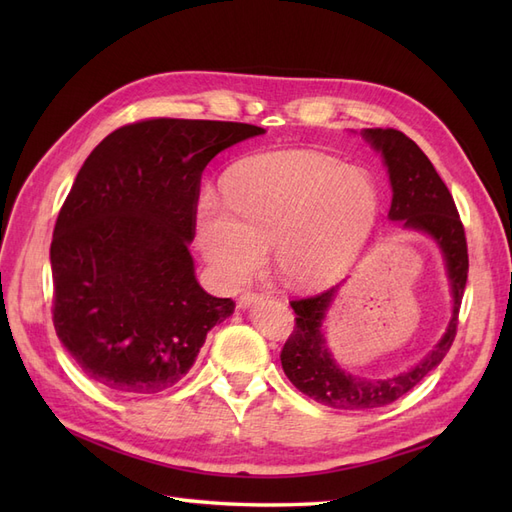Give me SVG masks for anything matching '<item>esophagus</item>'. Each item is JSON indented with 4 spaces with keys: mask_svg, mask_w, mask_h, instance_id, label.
Wrapping results in <instances>:
<instances>
[{
    "mask_svg": "<svg viewBox=\"0 0 512 512\" xmlns=\"http://www.w3.org/2000/svg\"><path fill=\"white\" fill-rule=\"evenodd\" d=\"M262 299V294L260 292H256V290H247V292H243L241 297H239V301H237V305L239 307H247V305H252V303H256V301H260Z\"/></svg>",
    "mask_w": 512,
    "mask_h": 512,
    "instance_id": "34e87169",
    "label": "esophagus"
}]
</instances>
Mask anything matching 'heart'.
<instances>
[{"mask_svg":"<svg viewBox=\"0 0 512 512\" xmlns=\"http://www.w3.org/2000/svg\"><path fill=\"white\" fill-rule=\"evenodd\" d=\"M228 203L205 194L196 235L218 280L237 288L275 247V265L294 288H320L359 256L378 215V190L359 168L314 151L277 153L230 175Z\"/></svg>","mask_w":512,"mask_h":512,"instance_id":"b5f03b06","label":"heart"}]
</instances>
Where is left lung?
Here are the masks:
<instances>
[{"label": "left lung", "mask_w": 512, "mask_h": 512, "mask_svg": "<svg viewBox=\"0 0 512 512\" xmlns=\"http://www.w3.org/2000/svg\"><path fill=\"white\" fill-rule=\"evenodd\" d=\"M361 134L371 147L382 153L384 164L389 168L393 188L389 218L401 222L404 228L427 232L442 250L453 290V318L440 344L416 367L389 380H367L354 378L339 369L324 346L320 327L337 288L290 301L297 316H294V331L280 354L284 374L301 393L335 410H374L389 406L414 389L433 367L440 365L455 342L459 307L468 282L466 230H463L451 192L429 158L412 138L399 130L367 128Z\"/></svg>", "instance_id": "obj_1"}]
</instances>
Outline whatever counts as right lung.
Instances as JSON below:
<instances>
[{
	"mask_svg": "<svg viewBox=\"0 0 512 512\" xmlns=\"http://www.w3.org/2000/svg\"><path fill=\"white\" fill-rule=\"evenodd\" d=\"M250 123L143 119L89 153L51 241L53 324L83 374L121 395L177 384L235 301L194 275L200 177Z\"/></svg>",
	"mask_w": 512,
	"mask_h": 512,
	"instance_id": "1",
	"label": "right lung"
}]
</instances>
